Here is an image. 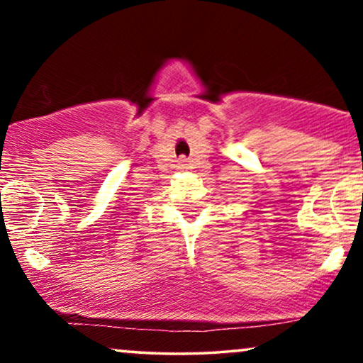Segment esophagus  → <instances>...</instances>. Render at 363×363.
Returning <instances> with one entry per match:
<instances>
[{"mask_svg": "<svg viewBox=\"0 0 363 363\" xmlns=\"http://www.w3.org/2000/svg\"><path fill=\"white\" fill-rule=\"evenodd\" d=\"M181 165H182V167H186V165H187L186 160H181Z\"/></svg>", "mask_w": 363, "mask_h": 363, "instance_id": "1", "label": "esophagus"}]
</instances>
